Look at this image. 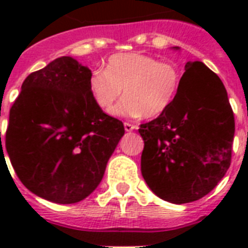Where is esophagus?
Returning <instances> with one entry per match:
<instances>
[{
  "mask_svg": "<svg viewBox=\"0 0 248 248\" xmlns=\"http://www.w3.org/2000/svg\"><path fill=\"white\" fill-rule=\"evenodd\" d=\"M124 130H126V131H127V132L132 131V130H135V128L138 127L136 124H131V122H124Z\"/></svg>",
  "mask_w": 248,
  "mask_h": 248,
  "instance_id": "34e87169",
  "label": "esophagus"
}]
</instances>
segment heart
Masks as SVG:
<instances>
[{"mask_svg": "<svg viewBox=\"0 0 248 248\" xmlns=\"http://www.w3.org/2000/svg\"><path fill=\"white\" fill-rule=\"evenodd\" d=\"M180 83V69L172 62H159L141 52H120L109 56L104 71L91 73L89 89L103 110L112 108L124 89V97L113 114L155 118L173 104Z\"/></svg>", "mask_w": 248, "mask_h": 248, "instance_id": "heart-1", "label": "heart"}]
</instances>
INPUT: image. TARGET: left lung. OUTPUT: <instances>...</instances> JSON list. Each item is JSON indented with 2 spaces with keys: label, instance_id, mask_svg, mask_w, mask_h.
<instances>
[{
  "label": "left lung",
  "instance_id": "obj_1",
  "mask_svg": "<svg viewBox=\"0 0 248 248\" xmlns=\"http://www.w3.org/2000/svg\"><path fill=\"white\" fill-rule=\"evenodd\" d=\"M234 114L221 79L202 62H189L173 104L140 124L141 173L152 192L171 203L204 197L232 162Z\"/></svg>",
  "mask_w": 248,
  "mask_h": 248
}]
</instances>
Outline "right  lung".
I'll use <instances>...</instances> for the list:
<instances>
[{
  "instance_id": "1",
  "label": "right lung",
  "mask_w": 248,
  "mask_h": 248,
  "mask_svg": "<svg viewBox=\"0 0 248 248\" xmlns=\"http://www.w3.org/2000/svg\"><path fill=\"white\" fill-rule=\"evenodd\" d=\"M90 76L71 56L58 58L24 79L10 109L3 141L14 171L55 203H76L96 189L124 134L122 121L93 101Z\"/></svg>"
}]
</instances>
